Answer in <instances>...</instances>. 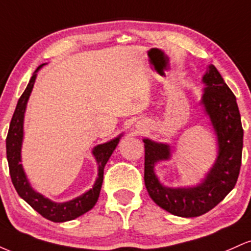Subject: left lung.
Returning a JSON list of instances; mask_svg holds the SVG:
<instances>
[{
  "mask_svg": "<svg viewBox=\"0 0 251 251\" xmlns=\"http://www.w3.org/2000/svg\"><path fill=\"white\" fill-rule=\"evenodd\" d=\"M203 81L206 88L201 103L218 139L217 160L203 183L188 189L163 186L155 177L153 168L155 163L170 157L169 145L144 139V180L150 197L160 208L180 217H197L221 203L236 185L242 164L243 128L236 97L215 66H209Z\"/></svg>",
  "mask_w": 251,
  "mask_h": 251,
  "instance_id": "obj_1",
  "label": "left lung"
}]
</instances>
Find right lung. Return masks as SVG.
Here are the masks:
<instances>
[{"instance_id": "right-lung-1", "label": "right lung", "mask_w": 251, "mask_h": 251, "mask_svg": "<svg viewBox=\"0 0 251 251\" xmlns=\"http://www.w3.org/2000/svg\"><path fill=\"white\" fill-rule=\"evenodd\" d=\"M40 67H37V70ZM37 70L33 74V76L30 77V81L28 83L27 88L25 89V92L20 97L19 101H17L15 112H14L13 118H11L7 139H5L9 174L14 188H15L20 197L24 198L31 208L36 210L42 217L47 218L51 222H67L83 215L96 205L98 198H99L100 189H101L102 185L103 168H105V164L107 163L109 157H111L112 152L114 151L118 143H119L120 137L106 144L98 145L93 150L94 157H96L97 162L99 164V174H98V179L94 184L93 189H91L86 194L75 198V200L67 201V203H54V201L34 191L30 188L29 183H28V179L25 177L24 169H22L20 162H21V144L22 137H24V116L25 105H27L31 89H33Z\"/></svg>"}]
</instances>
